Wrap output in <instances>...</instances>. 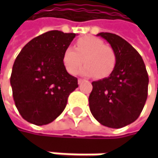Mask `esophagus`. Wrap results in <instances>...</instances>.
I'll return each mask as SVG.
<instances>
[{"label": "esophagus", "mask_w": 158, "mask_h": 158, "mask_svg": "<svg viewBox=\"0 0 158 158\" xmlns=\"http://www.w3.org/2000/svg\"><path fill=\"white\" fill-rule=\"evenodd\" d=\"M82 82H84V79H78V83H79V85H80V84H81Z\"/></svg>", "instance_id": "34e87169"}]
</instances>
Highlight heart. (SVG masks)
Instances as JSON below:
<instances>
[{
	"label": "heart",
	"mask_w": 158,
	"mask_h": 158,
	"mask_svg": "<svg viewBox=\"0 0 158 158\" xmlns=\"http://www.w3.org/2000/svg\"><path fill=\"white\" fill-rule=\"evenodd\" d=\"M86 64L79 73L84 76H94L96 79L109 77L116 65V55L112 48L94 36H83L76 43L75 48L68 47L62 56L66 70L75 75L80 66Z\"/></svg>",
	"instance_id": "b5f03b06"
}]
</instances>
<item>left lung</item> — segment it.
<instances>
[{
	"instance_id": "obj_1",
	"label": "left lung",
	"mask_w": 158,
	"mask_h": 158,
	"mask_svg": "<svg viewBox=\"0 0 158 158\" xmlns=\"http://www.w3.org/2000/svg\"><path fill=\"white\" fill-rule=\"evenodd\" d=\"M97 35L114 50L116 65L108 78L91 83L89 110L101 124L118 129L139 117L147 99L148 75L142 56L127 41L111 33Z\"/></svg>"
}]
</instances>
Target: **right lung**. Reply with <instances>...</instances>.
Here are the masks:
<instances>
[{
  "label": "right lung",
  "mask_w": 158,
  "mask_h": 158,
  "mask_svg": "<svg viewBox=\"0 0 158 158\" xmlns=\"http://www.w3.org/2000/svg\"><path fill=\"white\" fill-rule=\"evenodd\" d=\"M77 35L53 30L28 42L17 56L11 75L15 106L35 125L50 123L66 108L77 78L66 70L62 56Z\"/></svg>",
  "instance_id": "1"
}]
</instances>
